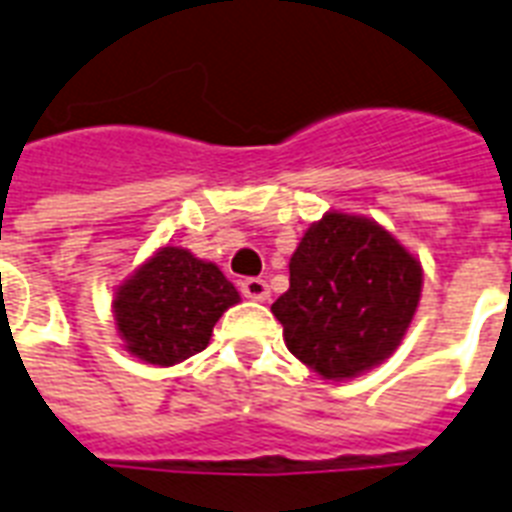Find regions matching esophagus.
<instances>
[{
    "label": "esophagus",
    "mask_w": 512,
    "mask_h": 512,
    "mask_svg": "<svg viewBox=\"0 0 512 512\" xmlns=\"http://www.w3.org/2000/svg\"><path fill=\"white\" fill-rule=\"evenodd\" d=\"M241 295L249 297V300H268L271 289H268L265 279H244L241 281Z\"/></svg>",
    "instance_id": "esophagus-1"
}]
</instances>
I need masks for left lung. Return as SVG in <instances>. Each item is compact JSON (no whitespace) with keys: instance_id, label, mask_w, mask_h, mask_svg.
Masks as SVG:
<instances>
[{"instance_id":"obj_1","label":"left lung","mask_w":512,"mask_h":512,"mask_svg":"<svg viewBox=\"0 0 512 512\" xmlns=\"http://www.w3.org/2000/svg\"><path fill=\"white\" fill-rule=\"evenodd\" d=\"M422 295V265L364 215L329 209L289 260V289L271 305L289 353L345 382L396 353Z\"/></svg>"}]
</instances>
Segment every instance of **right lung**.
Listing matches in <instances>:
<instances>
[{
    "mask_svg": "<svg viewBox=\"0 0 512 512\" xmlns=\"http://www.w3.org/2000/svg\"><path fill=\"white\" fill-rule=\"evenodd\" d=\"M236 303L241 295L215 263L167 244L116 287L111 311L130 356L175 366L207 348L217 319Z\"/></svg>",
    "mask_w": 512,
    "mask_h": 512,
    "instance_id": "add662e5",
    "label": "right lung"
}]
</instances>
